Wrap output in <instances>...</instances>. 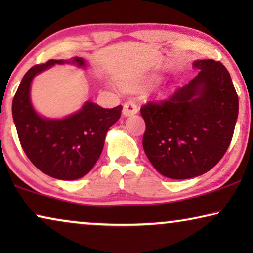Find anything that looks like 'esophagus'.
Wrapping results in <instances>:
<instances>
[{"label": "esophagus", "mask_w": 253, "mask_h": 253, "mask_svg": "<svg viewBox=\"0 0 253 253\" xmlns=\"http://www.w3.org/2000/svg\"><path fill=\"white\" fill-rule=\"evenodd\" d=\"M137 112H138V107L133 101H126L123 105L122 113L126 117L132 116V115H134V114H137Z\"/></svg>", "instance_id": "obj_1"}]
</instances>
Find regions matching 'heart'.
I'll list each match as a JSON object with an SVG mask.
<instances>
[{"instance_id": "1", "label": "heart", "mask_w": 253, "mask_h": 253, "mask_svg": "<svg viewBox=\"0 0 253 253\" xmlns=\"http://www.w3.org/2000/svg\"><path fill=\"white\" fill-rule=\"evenodd\" d=\"M159 81H160V77H159V76H150V77H147L144 81V85L148 86V85L155 84V83H158Z\"/></svg>"}]
</instances>
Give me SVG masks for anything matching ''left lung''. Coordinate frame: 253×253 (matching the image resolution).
Instances as JSON below:
<instances>
[{"label":"left lung","instance_id":"8db88e82","mask_svg":"<svg viewBox=\"0 0 253 253\" xmlns=\"http://www.w3.org/2000/svg\"><path fill=\"white\" fill-rule=\"evenodd\" d=\"M193 67L199 74L169 100L140 108L145 153L161 175L172 179L211 170L229 147L238 116V96L224 65L198 60Z\"/></svg>","mask_w":253,"mask_h":253}]
</instances>
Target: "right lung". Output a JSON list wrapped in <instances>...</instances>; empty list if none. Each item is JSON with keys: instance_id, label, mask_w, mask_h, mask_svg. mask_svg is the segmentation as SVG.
I'll use <instances>...</instances> for the list:
<instances>
[{"instance_id": "obj_1", "label": "right lung", "mask_w": 253, "mask_h": 253, "mask_svg": "<svg viewBox=\"0 0 253 253\" xmlns=\"http://www.w3.org/2000/svg\"><path fill=\"white\" fill-rule=\"evenodd\" d=\"M55 64L86 68L82 57L49 60L26 72L12 100V117L24 152L31 162L50 177L74 181L85 176L101 154L107 131L121 116L122 106L106 109L92 101L63 119H47L31 102V84L37 75Z\"/></svg>"}]
</instances>
